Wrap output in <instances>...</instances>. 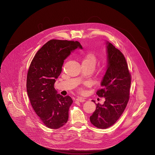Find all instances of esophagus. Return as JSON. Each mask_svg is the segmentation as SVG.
<instances>
[{"label": "esophagus", "mask_w": 155, "mask_h": 155, "mask_svg": "<svg viewBox=\"0 0 155 155\" xmlns=\"http://www.w3.org/2000/svg\"><path fill=\"white\" fill-rule=\"evenodd\" d=\"M76 101H78L80 102H83L85 101V99L84 98H83V97H78V98L76 99Z\"/></svg>", "instance_id": "1"}]
</instances>
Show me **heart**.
I'll use <instances>...</instances> for the list:
<instances>
[{
  "mask_svg": "<svg viewBox=\"0 0 155 155\" xmlns=\"http://www.w3.org/2000/svg\"><path fill=\"white\" fill-rule=\"evenodd\" d=\"M81 63L83 65H91L93 68H94L95 65L97 63V56L94 53L92 52L87 53L82 58ZM83 89L80 90V93H83Z\"/></svg>",
  "mask_w": 155,
  "mask_h": 155,
  "instance_id": "1",
  "label": "heart"
}]
</instances>
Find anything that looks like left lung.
<instances>
[{
  "mask_svg": "<svg viewBox=\"0 0 155 155\" xmlns=\"http://www.w3.org/2000/svg\"><path fill=\"white\" fill-rule=\"evenodd\" d=\"M107 70L96 94L105 97L104 103L96 104L90 117L91 123L100 129L114 125L123 114L129 99L131 76L123 53L111 43L106 42ZM95 102L94 101H93Z\"/></svg>",
  "mask_w": 155,
  "mask_h": 155,
  "instance_id": "1",
  "label": "left lung"
}]
</instances>
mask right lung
Returning <instances> with one entry per match:
<instances>
[{"label":"right lung","instance_id":"add662e5","mask_svg":"<svg viewBox=\"0 0 155 155\" xmlns=\"http://www.w3.org/2000/svg\"><path fill=\"white\" fill-rule=\"evenodd\" d=\"M78 48L82 49L77 41L51 40L37 52L29 66L28 94L35 112L48 128L58 129L68 122L73 101L58 94L54 84L64 61Z\"/></svg>","mask_w":155,"mask_h":155}]
</instances>
